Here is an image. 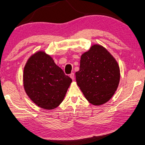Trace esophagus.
<instances>
[{"mask_svg": "<svg viewBox=\"0 0 145 145\" xmlns=\"http://www.w3.org/2000/svg\"><path fill=\"white\" fill-rule=\"evenodd\" d=\"M70 77L71 78V79H72V80H74V73H73V72L71 73V74H70Z\"/></svg>", "mask_w": 145, "mask_h": 145, "instance_id": "esophagus-1", "label": "esophagus"}]
</instances>
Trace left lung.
Segmentation results:
<instances>
[{"mask_svg": "<svg viewBox=\"0 0 145 145\" xmlns=\"http://www.w3.org/2000/svg\"><path fill=\"white\" fill-rule=\"evenodd\" d=\"M75 74L77 85L94 105H101L110 100L120 82L116 61L105 48L97 44L82 55L80 70Z\"/></svg>", "mask_w": 145, "mask_h": 145, "instance_id": "8db88e82", "label": "left lung"}]
</instances>
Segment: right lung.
I'll use <instances>...</instances> for the list:
<instances>
[{
	"mask_svg": "<svg viewBox=\"0 0 145 145\" xmlns=\"http://www.w3.org/2000/svg\"><path fill=\"white\" fill-rule=\"evenodd\" d=\"M72 79L44 52H38L27 61L24 86L29 98L39 107L52 110L63 100Z\"/></svg>",
	"mask_w": 145,
	"mask_h": 145,
	"instance_id": "1",
	"label": "right lung"
}]
</instances>
